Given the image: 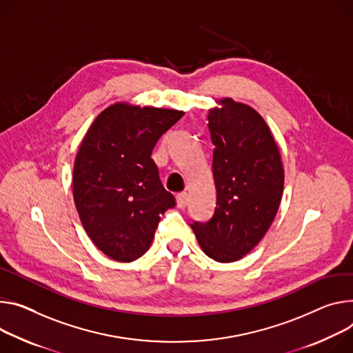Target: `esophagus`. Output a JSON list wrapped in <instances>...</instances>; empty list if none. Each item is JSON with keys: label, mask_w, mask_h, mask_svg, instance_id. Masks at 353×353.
Wrapping results in <instances>:
<instances>
[{"label": "esophagus", "mask_w": 353, "mask_h": 353, "mask_svg": "<svg viewBox=\"0 0 353 353\" xmlns=\"http://www.w3.org/2000/svg\"><path fill=\"white\" fill-rule=\"evenodd\" d=\"M188 203V194L185 193V191H183V193H179L176 196V204L179 208H184Z\"/></svg>", "instance_id": "obj_1"}]
</instances>
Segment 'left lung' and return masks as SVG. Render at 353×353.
Returning a JSON list of instances; mask_svg holds the SVG:
<instances>
[{
	"instance_id": "left-lung-1",
	"label": "left lung",
	"mask_w": 353,
	"mask_h": 353,
	"mask_svg": "<svg viewBox=\"0 0 353 353\" xmlns=\"http://www.w3.org/2000/svg\"><path fill=\"white\" fill-rule=\"evenodd\" d=\"M208 110L215 146L212 174L216 207L212 218L191 223L208 258L228 263L258 245L277 214L284 169L269 125L252 107L230 97Z\"/></svg>"
}]
</instances>
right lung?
<instances>
[{"instance_id":"add662e5","label":"right lung","mask_w":353,"mask_h":353,"mask_svg":"<svg viewBox=\"0 0 353 353\" xmlns=\"http://www.w3.org/2000/svg\"><path fill=\"white\" fill-rule=\"evenodd\" d=\"M183 111L115 103L88 128L73 166V199L87 235L108 258L132 262L150 248L160 215L174 207L152 150Z\"/></svg>"}]
</instances>
